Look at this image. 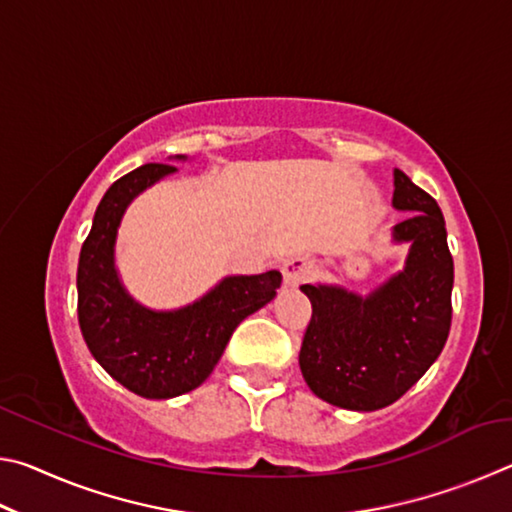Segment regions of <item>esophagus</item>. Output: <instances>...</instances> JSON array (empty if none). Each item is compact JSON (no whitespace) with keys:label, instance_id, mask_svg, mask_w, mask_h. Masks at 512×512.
Segmentation results:
<instances>
[{"label":"esophagus","instance_id":"obj_1","mask_svg":"<svg viewBox=\"0 0 512 512\" xmlns=\"http://www.w3.org/2000/svg\"><path fill=\"white\" fill-rule=\"evenodd\" d=\"M282 275H284V284L287 287H298V284L307 282L311 275H314V262L307 257H291L282 264Z\"/></svg>","mask_w":512,"mask_h":512}]
</instances>
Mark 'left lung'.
<instances>
[{"label":"left lung","instance_id":"8db88e82","mask_svg":"<svg viewBox=\"0 0 512 512\" xmlns=\"http://www.w3.org/2000/svg\"><path fill=\"white\" fill-rule=\"evenodd\" d=\"M393 207L409 212L391 232L409 244L402 271L368 296L341 284H302L311 320L300 370L311 393L348 411H377L409 391L443 352L452 325L454 262L438 203L393 171Z\"/></svg>","mask_w":512,"mask_h":512}]
</instances>
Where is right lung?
<instances>
[{
	"mask_svg": "<svg viewBox=\"0 0 512 512\" xmlns=\"http://www.w3.org/2000/svg\"><path fill=\"white\" fill-rule=\"evenodd\" d=\"M169 160L187 162V155ZM176 171L171 164H144L110 185L94 212L76 273L79 325L92 357L146 400H169L201 386L237 325L268 305L282 284L280 271L228 275L178 309L144 307L128 293L115 262L121 219L137 196Z\"/></svg>",
	"mask_w": 512,
	"mask_h": 512,
	"instance_id": "add662e5",
	"label": "right lung"
}]
</instances>
